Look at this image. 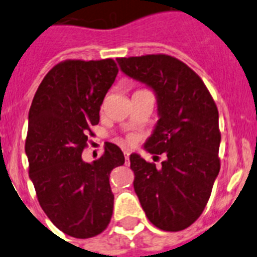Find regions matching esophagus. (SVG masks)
Instances as JSON below:
<instances>
[{
	"mask_svg": "<svg viewBox=\"0 0 257 257\" xmlns=\"http://www.w3.org/2000/svg\"><path fill=\"white\" fill-rule=\"evenodd\" d=\"M124 157H125L126 164H129V151H124Z\"/></svg>",
	"mask_w": 257,
	"mask_h": 257,
	"instance_id": "esophagus-1",
	"label": "esophagus"
}]
</instances>
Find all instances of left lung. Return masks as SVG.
Instances as JSON below:
<instances>
[{
    "label": "left lung",
    "mask_w": 257,
    "mask_h": 257,
    "mask_svg": "<svg viewBox=\"0 0 257 257\" xmlns=\"http://www.w3.org/2000/svg\"><path fill=\"white\" fill-rule=\"evenodd\" d=\"M116 62L124 74L155 92L158 120L143 148L166 155L157 169L132 153L134 191L157 228H188L204 210L219 174V115L214 100L198 74L171 56L150 54Z\"/></svg>",
    "instance_id": "left-lung-1"
}]
</instances>
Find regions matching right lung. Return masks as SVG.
<instances>
[{
	"mask_svg": "<svg viewBox=\"0 0 257 257\" xmlns=\"http://www.w3.org/2000/svg\"><path fill=\"white\" fill-rule=\"evenodd\" d=\"M116 74L110 58L62 62L48 72L29 110V177L53 224L76 238L97 236L111 219L109 177L124 165L123 152L106 142L99 160L85 162L82 151Z\"/></svg>",
	"mask_w": 257,
	"mask_h": 257,
	"instance_id": "1",
	"label": "right lung"
}]
</instances>
